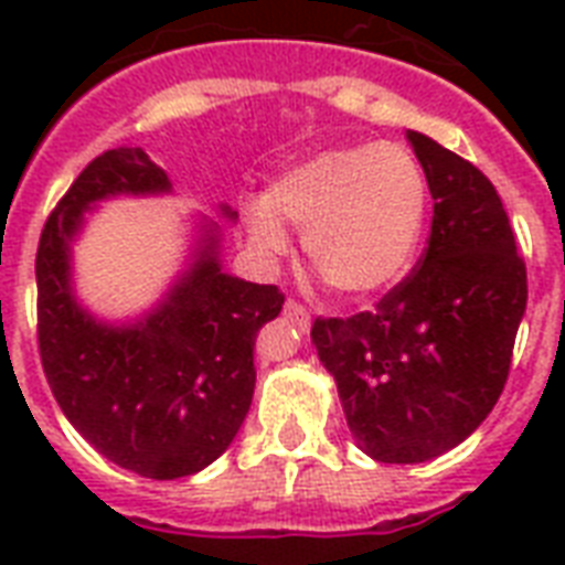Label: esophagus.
<instances>
[{
    "instance_id": "1",
    "label": "esophagus",
    "mask_w": 565,
    "mask_h": 565,
    "mask_svg": "<svg viewBox=\"0 0 565 565\" xmlns=\"http://www.w3.org/2000/svg\"><path fill=\"white\" fill-rule=\"evenodd\" d=\"M284 317L290 319L292 326H299L301 331H305V328H310V313L301 308L299 301H287V305H284Z\"/></svg>"
}]
</instances>
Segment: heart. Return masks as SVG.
Masks as SVG:
<instances>
[{
    "instance_id": "obj_1",
    "label": "heart",
    "mask_w": 565,
    "mask_h": 565,
    "mask_svg": "<svg viewBox=\"0 0 565 565\" xmlns=\"http://www.w3.org/2000/svg\"><path fill=\"white\" fill-rule=\"evenodd\" d=\"M430 211L419 158L398 143H354L310 154L246 211L248 237L281 255L301 231L310 264L340 296L370 299L411 273Z\"/></svg>"
}]
</instances>
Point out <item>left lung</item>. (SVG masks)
<instances>
[{"mask_svg": "<svg viewBox=\"0 0 565 565\" xmlns=\"http://www.w3.org/2000/svg\"><path fill=\"white\" fill-rule=\"evenodd\" d=\"M407 140L434 199L425 255L375 310L310 328L352 437L381 463L434 460L487 419L527 305L525 260L490 179L419 131Z\"/></svg>", "mask_w": 565, "mask_h": 565, "instance_id": "obj_1", "label": "left lung"}]
</instances>
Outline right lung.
Instances as JSON below:
<instances>
[{
	"label": "right lung",
	"instance_id": "obj_1",
	"mask_svg": "<svg viewBox=\"0 0 565 565\" xmlns=\"http://www.w3.org/2000/svg\"><path fill=\"white\" fill-rule=\"evenodd\" d=\"M163 193L170 179L143 149H108L49 213L34 264L40 361L55 402L99 455L154 481L202 472L237 437L255 393L257 331L284 305L273 284L222 269L220 225L202 220L188 269L149 313L114 326L82 308L73 239L84 213L114 195Z\"/></svg>",
	"mask_w": 565,
	"mask_h": 565
}]
</instances>
